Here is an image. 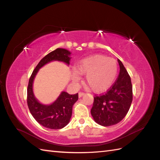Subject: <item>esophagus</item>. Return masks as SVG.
Returning <instances> with one entry per match:
<instances>
[{
	"label": "esophagus",
	"mask_w": 160,
	"mask_h": 160,
	"mask_svg": "<svg viewBox=\"0 0 160 160\" xmlns=\"http://www.w3.org/2000/svg\"><path fill=\"white\" fill-rule=\"evenodd\" d=\"M84 93H82V92H79V93H78V97L81 98V97H82V96H84Z\"/></svg>",
	"instance_id": "esophagus-1"
}]
</instances>
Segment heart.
Wrapping results in <instances>:
<instances>
[{
  "mask_svg": "<svg viewBox=\"0 0 160 160\" xmlns=\"http://www.w3.org/2000/svg\"><path fill=\"white\" fill-rule=\"evenodd\" d=\"M72 74L74 82L80 79L78 74L85 76V83L96 93L107 91L116 78L118 67L116 60L101 54H95L80 60Z\"/></svg>",
  "mask_w": 160,
  "mask_h": 160,
  "instance_id": "b5f03b06",
  "label": "heart"
}]
</instances>
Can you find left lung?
<instances>
[{"label": "left lung", "mask_w": 160, "mask_h": 160, "mask_svg": "<svg viewBox=\"0 0 160 160\" xmlns=\"http://www.w3.org/2000/svg\"><path fill=\"white\" fill-rule=\"evenodd\" d=\"M120 73L106 93L94 98L91 113L94 121L103 127L119 123L127 114L132 100L131 78L121 61Z\"/></svg>", "instance_id": "1"}]
</instances>
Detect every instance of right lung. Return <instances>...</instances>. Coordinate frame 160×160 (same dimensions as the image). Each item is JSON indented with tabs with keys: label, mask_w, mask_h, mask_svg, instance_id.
I'll use <instances>...</instances> for the list:
<instances>
[{
	"label": "right lung",
	"mask_w": 160,
	"mask_h": 160,
	"mask_svg": "<svg viewBox=\"0 0 160 160\" xmlns=\"http://www.w3.org/2000/svg\"><path fill=\"white\" fill-rule=\"evenodd\" d=\"M71 52L65 49L58 48L47 54L40 61L29 78L28 87V105L30 113L35 120L44 127L60 129L67 126L72 115L73 104L78 100V93L71 95L62 91L57 99L50 104L40 103L33 91V83L39 69L52 61L70 64Z\"/></svg>",
	"instance_id": "add662e5"
}]
</instances>
